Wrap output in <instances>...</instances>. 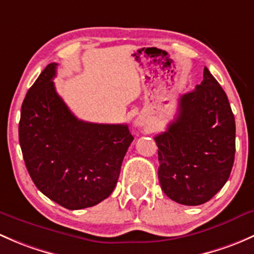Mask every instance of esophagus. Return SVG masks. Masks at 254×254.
Listing matches in <instances>:
<instances>
[{
    "label": "esophagus",
    "instance_id": "1",
    "mask_svg": "<svg viewBox=\"0 0 254 254\" xmlns=\"http://www.w3.org/2000/svg\"><path fill=\"white\" fill-rule=\"evenodd\" d=\"M134 125L135 127H143V125H145V120L143 119H141V118H137L134 122Z\"/></svg>",
    "mask_w": 254,
    "mask_h": 254
}]
</instances>
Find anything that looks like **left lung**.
I'll return each instance as SVG.
<instances>
[{"mask_svg": "<svg viewBox=\"0 0 254 254\" xmlns=\"http://www.w3.org/2000/svg\"><path fill=\"white\" fill-rule=\"evenodd\" d=\"M235 131L228 96L204 68L201 85L181 96L174 122L154 137L164 193L185 205L209 201L230 176Z\"/></svg>", "mask_w": 254, "mask_h": 254, "instance_id": "obj_1", "label": "left lung"}]
</instances>
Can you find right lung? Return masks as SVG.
Returning <instances> with one entry per match:
<instances>
[{
	"instance_id": "obj_1",
	"label": "right lung",
	"mask_w": 254,
	"mask_h": 254,
	"mask_svg": "<svg viewBox=\"0 0 254 254\" xmlns=\"http://www.w3.org/2000/svg\"><path fill=\"white\" fill-rule=\"evenodd\" d=\"M57 65L49 64L24 98L19 143L36 188L66 209H82L113 192L134 137L125 124L76 118L56 91Z\"/></svg>"
}]
</instances>
